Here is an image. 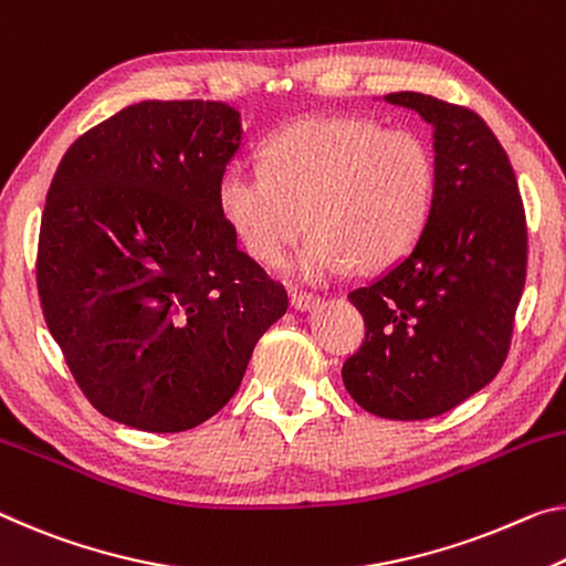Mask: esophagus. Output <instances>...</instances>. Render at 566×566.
<instances>
[{
    "label": "esophagus",
    "instance_id": "1",
    "mask_svg": "<svg viewBox=\"0 0 566 566\" xmlns=\"http://www.w3.org/2000/svg\"><path fill=\"white\" fill-rule=\"evenodd\" d=\"M290 302H292V307L297 310V312H312V310H317L319 307V297L317 294H307V292H292L290 294Z\"/></svg>",
    "mask_w": 566,
    "mask_h": 566
}]
</instances>
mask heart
<instances>
[{"mask_svg": "<svg viewBox=\"0 0 566 566\" xmlns=\"http://www.w3.org/2000/svg\"><path fill=\"white\" fill-rule=\"evenodd\" d=\"M433 184V154L418 133L355 115L307 118L266 143L262 168H223L217 209L264 266L280 264L310 221L315 231L290 272L325 282L353 262L363 272L398 262L426 227Z\"/></svg>", "mask_w": 566, "mask_h": 566, "instance_id": "obj_1", "label": "heart"}]
</instances>
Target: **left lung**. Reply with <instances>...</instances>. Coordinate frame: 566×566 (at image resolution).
<instances>
[{"instance_id": "1", "label": "left lung", "mask_w": 566, "mask_h": 566, "mask_svg": "<svg viewBox=\"0 0 566 566\" xmlns=\"http://www.w3.org/2000/svg\"><path fill=\"white\" fill-rule=\"evenodd\" d=\"M385 103L433 128V201L408 254L349 292L365 343L343 382L373 416L423 420L486 388L504 365L526 280V219L506 150L476 113L408 90Z\"/></svg>"}]
</instances>
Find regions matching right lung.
<instances>
[{"label":"right lung","instance_id":"add662e5","mask_svg":"<svg viewBox=\"0 0 566 566\" xmlns=\"http://www.w3.org/2000/svg\"><path fill=\"white\" fill-rule=\"evenodd\" d=\"M244 138L237 107L143 101L80 136L44 203L38 290L87 400L115 423L178 433L227 406L286 312L217 209Z\"/></svg>","mask_w":566,"mask_h":566}]
</instances>
